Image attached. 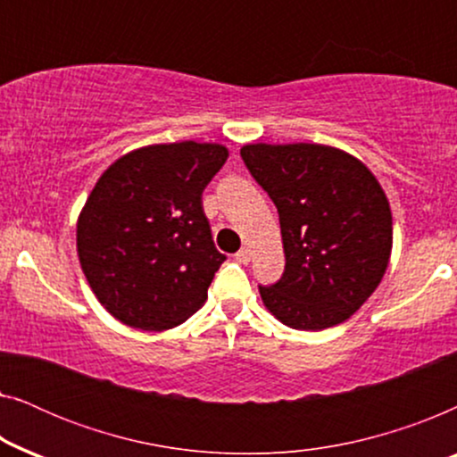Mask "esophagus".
Listing matches in <instances>:
<instances>
[{
	"mask_svg": "<svg viewBox=\"0 0 457 457\" xmlns=\"http://www.w3.org/2000/svg\"><path fill=\"white\" fill-rule=\"evenodd\" d=\"M235 260L239 262V264H247V262L252 260V249H249V247H241L239 252L235 253Z\"/></svg>",
	"mask_w": 457,
	"mask_h": 457,
	"instance_id": "obj_1",
	"label": "esophagus"
}]
</instances>
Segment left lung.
I'll return each instance as SVG.
<instances>
[{"instance_id":"obj_1","label":"left lung","mask_w":457,"mask_h":457,"mask_svg":"<svg viewBox=\"0 0 457 457\" xmlns=\"http://www.w3.org/2000/svg\"><path fill=\"white\" fill-rule=\"evenodd\" d=\"M241 158L278 210L285 272L260 287L287 327L324 330L377 291L393 247L391 205L364 162L322 143H247Z\"/></svg>"}]
</instances>
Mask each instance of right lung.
I'll use <instances>...</instances> for the list:
<instances>
[{"mask_svg": "<svg viewBox=\"0 0 457 457\" xmlns=\"http://www.w3.org/2000/svg\"><path fill=\"white\" fill-rule=\"evenodd\" d=\"M228 158L220 143H155L105 168L77 220V253L97 302L141 330L183 324L224 262L202 193Z\"/></svg>", "mask_w": 457, "mask_h": 457, "instance_id": "add662e5", "label": "right lung"}]
</instances>
